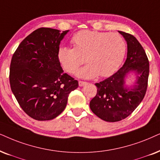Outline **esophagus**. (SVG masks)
<instances>
[{
    "mask_svg": "<svg viewBox=\"0 0 160 160\" xmlns=\"http://www.w3.org/2000/svg\"><path fill=\"white\" fill-rule=\"evenodd\" d=\"M87 84H88V82H83V81H79V82H78V85H79L80 87L84 86V85Z\"/></svg>",
    "mask_w": 160,
    "mask_h": 160,
    "instance_id": "1",
    "label": "esophagus"
}]
</instances>
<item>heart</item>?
Wrapping results in <instances>:
<instances>
[{"label":"heart","instance_id":"1","mask_svg":"<svg viewBox=\"0 0 160 160\" xmlns=\"http://www.w3.org/2000/svg\"><path fill=\"white\" fill-rule=\"evenodd\" d=\"M74 48L61 46L58 49V59L69 73H73L85 62L87 66L77 72L84 78L111 76L121 65L126 54V42L118 33L82 30L71 38Z\"/></svg>","mask_w":160,"mask_h":160}]
</instances>
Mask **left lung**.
<instances>
[{
  "label": "left lung",
  "mask_w": 160,
  "mask_h": 160,
  "mask_svg": "<svg viewBox=\"0 0 160 160\" xmlns=\"http://www.w3.org/2000/svg\"><path fill=\"white\" fill-rule=\"evenodd\" d=\"M127 42V58L123 65L110 77L96 83V95L90 101L92 112L107 122L125 119L133 112L146 95L149 62L143 48L133 35L119 32ZM129 71L137 75L136 84L128 89L124 78Z\"/></svg>",
  "instance_id": "obj_1"
}]
</instances>
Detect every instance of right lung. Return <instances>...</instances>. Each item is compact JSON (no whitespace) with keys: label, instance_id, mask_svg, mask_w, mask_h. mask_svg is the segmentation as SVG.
<instances>
[{"label":"right lung","instance_id":"obj_1","mask_svg":"<svg viewBox=\"0 0 160 160\" xmlns=\"http://www.w3.org/2000/svg\"><path fill=\"white\" fill-rule=\"evenodd\" d=\"M68 30L39 28L20 42L12 56L11 90L22 110L37 121H49L65 109L68 95L78 82L64 72L58 59Z\"/></svg>","mask_w":160,"mask_h":160}]
</instances>
